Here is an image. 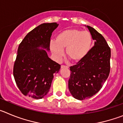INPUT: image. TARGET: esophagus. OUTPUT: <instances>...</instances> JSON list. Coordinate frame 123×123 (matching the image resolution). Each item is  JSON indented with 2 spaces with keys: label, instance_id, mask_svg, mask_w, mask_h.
I'll use <instances>...</instances> for the list:
<instances>
[{
  "label": "esophagus",
  "instance_id": "esophagus-1",
  "mask_svg": "<svg viewBox=\"0 0 123 123\" xmlns=\"http://www.w3.org/2000/svg\"><path fill=\"white\" fill-rule=\"evenodd\" d=\"M61 68H68V66H65V65H62L61 66Z\"/></svg>",
  "mask_w": 123,
  "mask_h": 123
}]
</instances>
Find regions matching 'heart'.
<instances>
[{
  "instance_id": "b5f03b06",
  "label": "heart",
  "mask_w": 123,
  "mask_h": 123,
  "mask_svg": "<svg viewBox=\"0 0 123 123\" xmlns=\"http://www.w3.org/2000/svg\"><path fill=\"white\" fill-rule=\"evenodd\" d=\"M92 37L88 31L78 29H68L60 33L55 42H52L50 49L57 59L63 55V49H66L68 58L73 62H78L84 57L90 50Z\"/></svg>"
}]
</instances>
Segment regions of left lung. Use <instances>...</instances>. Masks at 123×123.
<instances>
[{
	"instance_id": "8db88e82",
	"label": "left lung",
	"mask_w": 123,
	"mask_h": 123,
	"mask_svg": "<svg viewBox=\"0 0 123 123\" xmlns=\"http://www.w3.org/2000/svg\"><path fill=\"white\" fill-rule=\"evenodd\" d=\"M94 46L76 65L70 67L68 89L74 98L82 100L91 98L102 87L110 71L111 50L103 36L87 26Z\"/></svg>"
}]
</instances>
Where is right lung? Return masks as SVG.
I'll use <instances>...</instances> for the list:
<instances>
[{
	"label": "right lung",
	"mask_w": 123,
	"mask_h": 123,
	"mask_svg": "<svg viewBox=\"0 0 123 123\" xmlns=\"http://www.w3.org/2000/svg\"><path fill=\"white\" fill-rule=\"evenodd\" d=\"M56 23H43L28 33L19 45L13 66L17 86L25 96L41 99L49 91L54 74L60 65L51 60L45 49L50 50L52 32Z\"/></svg>",
	"instance_id": "obj_1"
}]
</instances>
